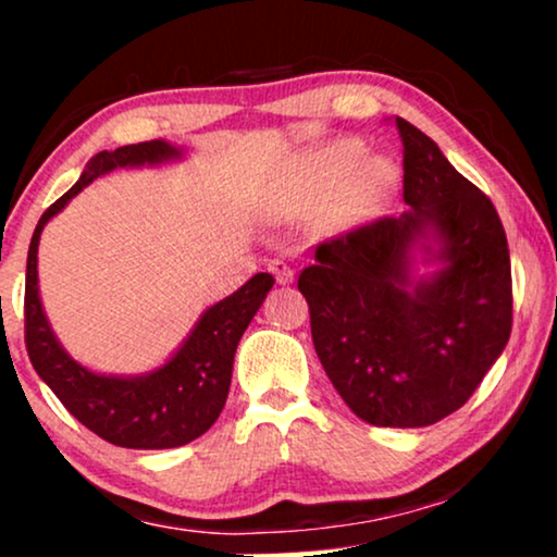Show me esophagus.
Returning <instances> with one entry per match:
<instances>
[{
	"label": "esophagus",
	"mask_w": 557,
	"mask_h": 557,
	"mask_svg": "<svg viewBox=\"0 0 557 557\" xmlns=\"http://www.w3.org/2000/svg\"><path fill=\"white\" fill-rule=\"evenodd\" d=\"M269 269H271L273 276H276V281H278L281 286L292 284V281H294V269L286 261H278V258H276V261H271Z\"/></svg>",
	"instance_id": "obj_1"
}]
</instances>
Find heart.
Returning <instances> with one entry per match:
<instances>
[{
	"label": "heart",
	"mask_w": 557,
	"mask_h": 557,
	"mask_svg": "<svg viewBox=\"0 0 557 557\" xmlns=\"http://www.w3.org/2000/svg\"><path fill=\"white\" fill-rule=\"evenodd\" d=\"M360 149L355 144H337V147L322 151L309 162L296 166L278 182L269 200V215L273 220H296L309 215L311 210L322 202V197L345 177L349 166L355 164ZM395 177L393 164L387 159H368L347 187L319 212V225L332 231V227L345 225L347 220L368 210L380 195L391 187Z\"/></svg>",
	"instance_id": "obj_1"
}]
</instances>
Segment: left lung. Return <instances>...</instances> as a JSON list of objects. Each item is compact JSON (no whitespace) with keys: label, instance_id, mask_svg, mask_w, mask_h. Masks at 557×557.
<instances>
[{"label":"left lung","instance_id":"8db88e82","mask_svg":"<svg viewBox=\"0 0 557 557\" xmlns=\"http://www.w3.org/2000/svg\"><path fill=\"white\" fill-rule=\"evenodd\" d=\"M403 139L398 218H380L317 248L301 271L319 362L355 416L423 429L471 398L512 332V273L490 197L454 170L421 128ZM431 242L440 269L412 276Z\"/></svg>","mask_w":557,"mask_h":557}]
</instances>
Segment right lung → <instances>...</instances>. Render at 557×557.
I'll list each match as a JSON object with an SVG mask.
<instances>
[{
    "instance_id": "right-lung-1",
    "label": "right lung",
    "mask_w": 557,
    "mask_h": 557,
    "mask_svg": "<svg viewBox=\"0 0 557 557\" xmlns=\"http://www.w3.org/2000/svg\"><path fill=\"white\" fill-rule=\"evenodd\" d=\"M185 149L164 139L128 144L98 151L81 180L42 212L27 250L25 281V342L29 362L42 383L78 421L124 448H177L202 436L218 421L233 377V357L250 319L271 292V273H256L238 292L212 304L197 319L187 339L157 370L141 375H106L73 360L52 332L42 309L37 281V246L42 227L58 215L83 187L124 166H157L182 159Z\"/></svg>"
}]
</instances>
